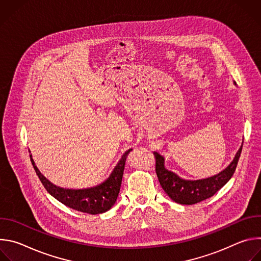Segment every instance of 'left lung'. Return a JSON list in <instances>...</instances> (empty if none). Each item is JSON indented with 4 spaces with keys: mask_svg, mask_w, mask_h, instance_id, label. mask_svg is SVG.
I'll return each instance as SVG.
<instances>
[{
    "mask_svg": "<svg viewBox=\"0 0 261 261\" xmlns=\"http://www.w3.org/2000/svg\"><path fill=\"white\" fill-rule=\"evenodd\" d=\"M237 86V84L234 83ZM239 148L230 164L219 173L199 179H186L165 167V159L158 152H154L156 158V173L161 187L165 193L179 204H195L212 197L233 175L241 153Z\"/></svg>",
    "mask_w": 261,
    "mask_h": 261,
    "instance_id": "1",
    "label": "left lung"
}]
</instances>
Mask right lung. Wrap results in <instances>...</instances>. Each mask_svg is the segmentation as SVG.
Instances as JSON below:
<instances>
[{"label":"right lung","instance_id":"obj_1","mask_svg":"<svg viewBox=\"0 0 261 261\" xmlns=\"http://www.w3.org/2000/svg\"><path fill=\"white\" fill-rule=\"evenodd\" d=\"M130 151H132V148H129L123 154L114 170L104 181L87 189H64L57 187L37 168L32 155H30V158L37 175L51 196L70 208L96 215L109 211L116 203L121 189L126 157Z\"/></svg>","mask_w":261,"mask_h":261}]
</instances>
